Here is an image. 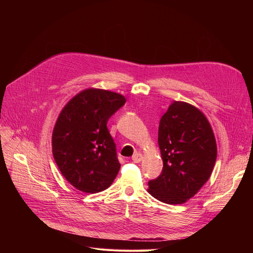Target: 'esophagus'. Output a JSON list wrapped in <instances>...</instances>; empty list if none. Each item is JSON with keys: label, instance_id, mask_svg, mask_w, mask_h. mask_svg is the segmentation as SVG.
Listing matches in <instances>:
<instances>
[{"label": "esophagus", "instance_id": "34e87169", "mask_svg": "<svg viewBox=\"0 0 253 253\" xmlns=\"http://www.w3.org/2000/svg\"><path fill=\"white\" fill-rule=\"evenodd\" d=\"M141 159H142V154L139 152H136L135 154L132 156V160L134 163H140Z\"/></svg>", "mask_w": 253, "mask_h": 253}]
</instances>
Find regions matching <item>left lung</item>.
<instances>
[{
  "label": "left lung",
  "instance_id": "obj_1",
  "mask_svg": "<svg viewBox=\"0 0 253 253\" xmlns=\"http://www.w3.org/2000/svg\"><path fill=\"white\" fill-rule=\"evenodd\" d=\"M158 144L164 167L148 192L169 205L186 203L208 181L216 160L209 121L195 106L174 100L160 119Z\"/></svg>",
  "mask_w": 253,
  "mask_h": 253
}]
</instances>
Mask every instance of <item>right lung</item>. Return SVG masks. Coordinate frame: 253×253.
<instances>
[{
	"label": "right lung",
	"instance_id": "obj_1",
	"mask_svg": "<svg viewBox=\"0 0 253 253\" xmlns=\"http://www.w3.org/2000/svg\"><path fill=\"white\" fill-rule=\"evenodd\" d=\"M126 103L114 91L87 88L72 98L53 127L55 162L65 179L85 193L108 189L120 169L108 121Z\"/></svg>",
	"mask_w": 253,
	"mask_h": 253
}]
</instances>
